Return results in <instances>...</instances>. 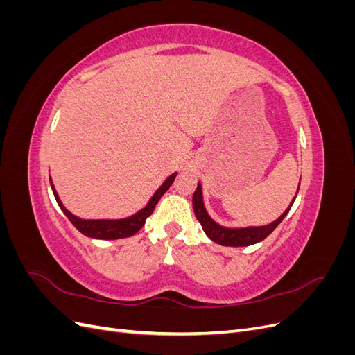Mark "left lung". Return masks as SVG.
Masks as SVG:
<instances>
[{
    "instance_id": "obj_1",
    "label": "left lung",
    "mask_w": 355,
    "mask_h": 355,
    "mask_svg": "<svg viewBox=\"0 0 355 355\" xmlns=\"http://www.w3.org/2000/svg\"><path fill=\"white\" fill-rule=\"evenodd\" d=\"M293 201L290 202V206L286 209V211L282 214V216L277 220H274L272 223L265 225V227H249V228H225V227H220L219 223L214 222L207 214L206 209H204L202 191L200 184L194 192V197H192V206H194L196 218L201 223L202 231L206 232V235L211 241L218 243L220 245L243 247V245H252L265 240L286 218V214L288 213L290 207H292Z\"/></svg>"
}]
</instances>
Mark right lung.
Segmentation results:
<instances>
[{"mask_svg":"<svg viewBox=\"0 0 355 355\" xmlns=\"http://www.w3.org/2000/svg\"><path fill=\"white\" fill-rule=\"evenodd\" d=\"M178 173L170 175L163 185H161L155 194L153 196V198L149 200V202L146 204V207H144L142 210H139L137 213H135L133 216L125 218V219H115V220H110V219H99V220H87V219H80L77 216H73L71 211L67 210V207L63 206L58 192L53 187V182L50 179V185L53 189V194H55V198L59 204V207L62 209V211L67 214V218L71 220V223L77 228L81 234H84L85 237H92V239H99V240H118V239H127L135 235L139 230H141L145 220L148 216H151L157 202L159 201V198L166 194V191L170 188V185L173 184V180L176 178Z\"/></svg>","mask_w":355,"mask_h":355,"instance_id":"right-lung-1","label":"right lung"}]
</instances>
